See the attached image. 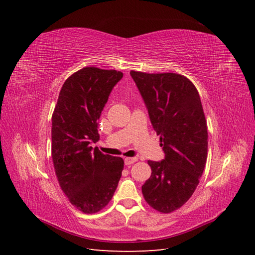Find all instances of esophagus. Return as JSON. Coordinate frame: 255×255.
<instances>
[{"mask_svg":"<svg viewBox=\"0 0 255 255\" xmlns=\"http://www.w3.org/2000/svg\"><path fill=\"white\" fill-rule=\"evenodd\" d=\"M135 161H137V157H126L125 158V164L127 166H129V165L134 164Z\"/></svg>","mask_w":255,"mask_h":255,"instance_id":"obj_1","label":"esophagus"}]
</instances>
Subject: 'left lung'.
<instances>
[{
    "label": "left lung",
    "instance_id": "1",
    "mask_svg": "<svg viewBox=\"0 0 255 255\" xmlns=\"http://www.w3.org/2000/svg\"><path fill=\"white\" fill-rule=\"evenodd\" d=\"M143 99L165 158L148 160L151 176L142 185L144 200L168 214L194 194L207 158V126L195 85L177 73L129 72Z\"/></svg>",
    "mask_w": 255,
    "mask_h": 255
}]
</instances>
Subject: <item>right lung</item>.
Returning <instances> with one entry per match:
<instances>
[{
	"mask_svg": "<svg viewBox=\"0 0 255 255\" xmlns=\"http://www.w3.org/2000/svg\"><path fill=\"white\" fill-rule=\"evenodd\" d=\"M116 70L86 67L66 80L52 116V159L61 190L85 214L102 210L118 186L125 161L91 143L100 139L98 119L115 85Z\"/></svg>",
	"mask_w": 255,
	"mask_h": 255,
	"instance_id": "right-lung-1",
	"label": "right lung"
}]
</instances>
